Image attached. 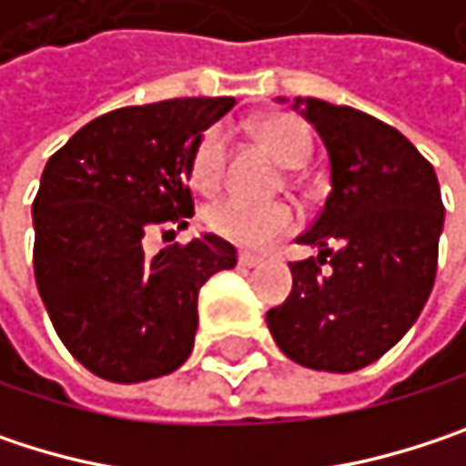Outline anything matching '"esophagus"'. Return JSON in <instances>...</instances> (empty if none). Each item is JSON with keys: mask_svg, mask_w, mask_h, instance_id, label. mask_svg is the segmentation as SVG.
Returning a JSON list of instances; mask_svg holds the SVG:
<instances>
[{"mask_svg": "<svg viewBox=\"0 0 466 466\" xmlns=\"http://www.w3.org/2000/svg\"><path fill=\"white\" fill-rule=\"evenodd\" d=\"M237 261H239V267H258L264 258H261V256H256V253H248V250H242V253L237 256Z\"/></svg>", "mask_w": 466, "mask_h": 466, "instance_id": "34e87169", "label": "esophagus"}]
</instances>
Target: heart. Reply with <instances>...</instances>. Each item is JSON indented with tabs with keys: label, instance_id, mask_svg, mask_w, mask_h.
<instances>
[{
	"label": "heart",
	"instance_id": "b5f03b06",
	"mask_svg": "<svg viewBox=\"0 0 466 466\" xmlns=\"http://www.w3.org/2000/svg\"><path fill=\"white\" fill-rule=\"evenodd\" d=\"M258 135L267 142V147L280 158L283 167L289 169H302L310 156H313V137L310 129L294 118V116H267L258 124ZM227 153H229V137L221 127L210 129L194 150L191 158V180L199 191H213L227 169ZM205 221L216 234L258 248L267 245L275 237H283L294 229V213L289 205L275 202V205H258L250 199H242L237 194H227L216 199L205 210Z\"/></svg>",
	"mask_w": 466,
	"mask_h": 466
}]
</instances>
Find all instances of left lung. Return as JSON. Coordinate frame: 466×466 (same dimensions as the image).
Here are the masks:
<instances>
[{"instance_id": "1", "label": "left lung", "mask_w": 466, "mask_h": 466, "mask_svg": "<svg viewBox=\"0 0 466 466\" xmlns=\"http://www.w3.org/2000/svg\"><path fill=\"white\" fill-rule=\"evenodd\" d=\"M291 107L324 142L331 191L297 237L319 256L289 264L291 294L267 313V326L291 361L356 372L408 334L431 294L445 221L440 183L394 127L313 96ZM326 258L332 269L321 273Z\"/></svg>"}]
</instances>
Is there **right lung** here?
<instances>
[{
  "mask_svg": "<svg viewBox=\"0 0 466 466\" xmlns=\"http://www.w3.org/2000/svg\"><path fill=\"white\" fill-rule=\"evenodd\" d=\"M232 107V96L121 107L47 158L32 205L37 291L66 350L110 383L183 367L199 289L237 264L234 245L216 234L142 250L147 232L188 227L194 150Z\"/></svg>",
  "mask_w": 466,
  "mask_h": 466,
  "instance_id": "right-lung-1",
  "label": "right lung"
}]
</instances>
